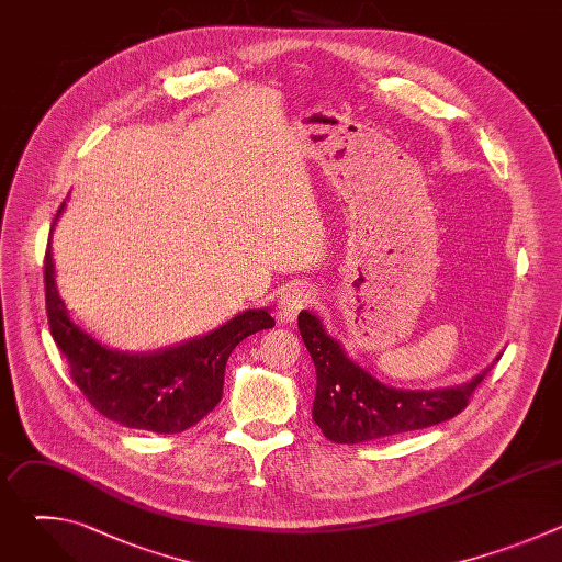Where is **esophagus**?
<instances>
[{"label": "esophagus", "instance_id": "obj_1", "mask_svg": "<svg viewBox=\"0 0 562 562\" xmlns=\"http://www.w3.org/2000/svg\"><path fill=\"white\" fill-rule=\"evenodd\" d=\"M311 302H313V293H311L308 289H304V286L286 289V291L280 295L278 306H276L280 323H289V325H291L293 319L297 317V313H300L302 308H306Z\"/></svg>", "mask_w": 562, "mask_h": 562}]
</instances>
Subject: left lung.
<instances>
[{"instance_id":"1","label":"left lung","mask_w":562,"mask_h":562,"mask_svg":"<svg viewBox=\"0 0 562 562\" xmlns=\"http://www.w3.org/2000/svg\"><path fill=\"white\" fill-rule=\"evenodd\" d=\"M297 329L317 375L313 423L338 445L440 425L467 409L475 386L490 373L485 369L471 382L451 389H393L353 362L313 313L300 311Z\"/></svg>"}]
</instances>
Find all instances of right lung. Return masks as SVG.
Masks as SVG:
<instances>
[{
    "instance_id": "add662e5",
    "label": "right lung",
    "mask_w": 562,
    "mask_h": 562,
    "mask_svg": "<svg viewBox=\"0 0 562 562\" xmlns=\"http://www.w3.org/2000/svg\"><path fill=\"white\" fill-rule=\"evenodd\" d=\"M61 209L64 204L55 220ZM44 286L50 336L68 362L72 382L102 416L153 434H180L213 412L231 351L251 334L276 327L269 311L251 308L204 338L155 353H128L102 345L68 317L55 284L50 243Z\"/></svg>"
}]
</instances>
